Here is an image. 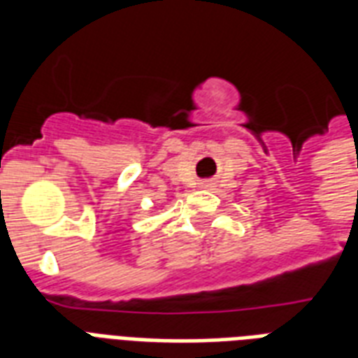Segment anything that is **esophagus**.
Wrapping results in <instances>:
<instances>
[{"label":"esophagus","instance_id":"1","mask_svg":"<svg viewBox=\"0 0 358 358\" xmlns=\"http://www.w3.org/2000/svg\"><path fill=\"white\" fill-rule=\"evenodd\" d=\"M204 187H210V184H204Z\"/></svg>","mask_w":358,"mask_h":358}]
</instances>
